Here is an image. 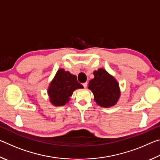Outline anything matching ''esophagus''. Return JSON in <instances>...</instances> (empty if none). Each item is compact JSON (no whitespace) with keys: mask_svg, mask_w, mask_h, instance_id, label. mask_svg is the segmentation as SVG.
I'll return each instance as SVG.
<instances>
[{"mask_svg":"<svg viewBox=\"0 0 160 160\" xmlns=\"http://www.w3.org/2000/svg\"><path fill=\"white\" fill-rule=\"evenodd\" d=\"M82 85H83L84 88H87V86H88V82H85V83H83V84H82Z\"/></svg>","mask_w":160,"mask_h":160,"instance_id":"esophagus-1","label":"esophagus"}]
</instances>
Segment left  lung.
<instances>
[{
	"instance_id": "8db88e82",
	"label": "left lung",
	"mask_w": 160,
	"mask_h": 160,
	"mask_svg": "<svg viewBox=\"0 0 160 160\" xmlns=\"http://www.w3.org/2000/svg\"><path fill=\"white\" fill-rule=\"evenodd\" d=\"M93 74L94 78L89 82L88 88L92 92L94 101L102 107L114 106L121 94L118 82L104 69L99 68Z\"/></svg>"
}]
</instances>
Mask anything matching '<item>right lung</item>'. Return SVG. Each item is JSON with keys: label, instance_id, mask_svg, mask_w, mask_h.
I'll list each match as a JSON object with an SVG mask.
<instances>
[{"label": "right lung", "instance_id": "obj_1", "mask_svg": "<svg viewBox=\"0 0 160 160\" xmlns=\"http://www.w3.org/2000/svg\"><path fill=\"white\" fill-rule=\"evenodd\" d=\"M83 88L78 82L75 75L64 69H59L48 89L50 102L53 106H63L69 102L70 97L77 89Z\"/></svg>", "mask_w": 160, "mask_h": 160}]
</instances>
